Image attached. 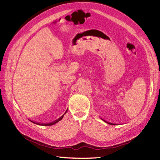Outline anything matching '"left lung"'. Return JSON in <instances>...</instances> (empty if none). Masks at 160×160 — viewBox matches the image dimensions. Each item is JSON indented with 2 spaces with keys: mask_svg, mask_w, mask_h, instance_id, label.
<instances>
[{
  "mask_svg": "<svg viewBox=\"0 0 160 160\" xmlns=\"http://www.w3.org/2000/svg\"><path fill=\"white\" fill-rule=\"evenodd\" d=\"M102 120H104L105 122H106V123H109V124H110V125H115L114 123H110V122H106V121H105L104 120H103V119H102Z\"/></svg>",
  "mask_w": 160,
  "mask_h": 160,
  "instance_id": "left-lung-1",
  "label": "left lung"
}]
</instances>
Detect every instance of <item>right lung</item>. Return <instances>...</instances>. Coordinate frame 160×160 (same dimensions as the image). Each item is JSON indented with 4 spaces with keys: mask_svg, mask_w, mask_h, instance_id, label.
I'll return each instance as SVG.
<instances>
[{
    "mask_svg": "<svg viewBox=\"0 0 160 160\" xmlns=\"http://www.w3.org/2000/svg\"><path fill=\"white\" fill-rule=\"evenodd\" d=\"M67 111H68V110H67L66 111V112L64 113V114H65L67 112ZM64 115L62 116L60 118H59L58 119H57V120H55V121H54V122H50V123H37V122H33V121H31V120H30V121H31L32 122H33V123H36V124H38V125H41V126H52V125H54V124H55L56 123L58 122L60 120H61L62 119L63 117H64Z\"/></svg>",
    "mask_w": 160,
    "mask_h": 160,
    "instance_id": "obj_1",
    "label": "right lung"
}]
</instances>
